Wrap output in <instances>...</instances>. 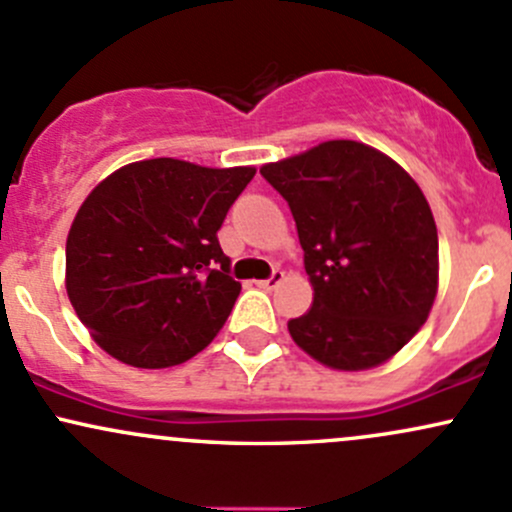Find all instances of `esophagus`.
I'll return each instance as SVG.
<instances>
[{"instance_id": "34e87169", "label": "esophagus", "mask_w": 512, "mask_h": 512, "mask_svg": "<svg viewBox=\"0 0 512 512\" xmlns=\"http://www.w3.org/2000/svg\"><path fill=\"white\" fill-rule=\"evenodd\" d=\"M282 282H284V272L282 269H274L272 277L262 279V282H257V286H260V289H274V286L282 284Z\"/></svg>"}]
</instances>
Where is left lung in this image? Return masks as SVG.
Returning <instances> with one entry per match:
<instances>
[{"label": "left lung", "mask_w": 512, "mask_h": 512, "mask_svg": "<svg viewBox=\"0 0 512 512\" xmlns=\"http://www.w3.org/2000/svg\"><path fill=\"white\" fill-rule=\"evenodd\" d=\"M289 201L313 303L289 320L323 367L364 372L401 352L440 284L437 226L418 182L372 145L325 140L260 167Z\"/></svg>", "instance_id": "obj_1"}]
</instances>
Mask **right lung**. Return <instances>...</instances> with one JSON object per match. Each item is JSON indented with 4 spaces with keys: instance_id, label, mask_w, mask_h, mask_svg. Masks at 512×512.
I'll return each instance as SVG.
<instances>
[{
    "instance_id": "add662e5",
    "label": "right lung",
    "mask_w": 512,
    "mask_h": 512,
    "mask_svg": "<svg viewBox=\"0 0 512 512\" xmlns=\"http://www.w3.org/2000/svg\"><path fill=\"white\" fill-rule=\"evenodd\" d=\"M255 172L153 157L89 192L67 233L65 289L106 355L165 369L216 338L240 294L216 233Z\"/></svg>"
}]
</instances>
